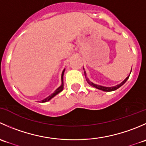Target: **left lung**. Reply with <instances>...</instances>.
<instances>
[{"mask_svg": "<svg viewBox=\"0 0 146 146\" xmlns=\"http://www.w3.org/2000/svg\"><path fill=\"white\" fill-rule=\"evenodd\" d=\"M83 70H84V73H85V79H86L87 82H88V83L90 85H91L92 87H93V88H97V89L98 90H102V91H104V92H111V91H114L116 90H117L118 88H120L121 86H122V85H123V84L125 83L126 81H127V80L129 79V76H128L127 78H126V79H125L123 81H122L121 82L120 84H119V85H115V86H112V87H104V86H102V85H97V84H95L93 83L92 82H91L90 80L88 79V78H87V75H86V72H85V68H83ZM131 73V72H130V74Z\"/></svg>", "mask_w": 146, "mask_h": 146, "instance_id": "left-lung-1", "label": "left lung"}]
</instances>
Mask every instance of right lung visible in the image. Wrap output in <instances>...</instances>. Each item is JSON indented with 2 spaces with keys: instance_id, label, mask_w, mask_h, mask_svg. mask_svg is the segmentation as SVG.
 Returning <instances> with one entry per match:
<instances>
[{
  "instance_id": "add662e5",
  "label": "right lung",
  "mask_w": 146,
  "mask_h": 146,
  "mask_svg": "<svg viewBox=\"0 0 146 146\" xmlns=\"http://www.w3.org/2000/svg\"><path fill=\"white\" fill-rule=\"evenodd\" d=\"M65 70H66V69L64 68V70H63V72H62V74H61V85H60V86L58 87V88H57V89L56 90L54 91V92H53L51 95H50L49 96H48L47 98H46L45 99H44L43 100H42V102H46L49 101L50 100L52 99L54 97H55L56 95H58L59 92H61V91L63 90V89H64V74Z\"/></svg>"
}]
</instances>
